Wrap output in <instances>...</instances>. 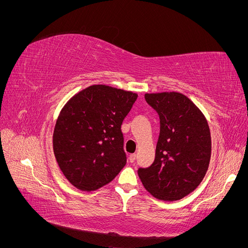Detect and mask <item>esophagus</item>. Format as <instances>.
Instances as JSON below:
<instances>
[{
	"label": "esophagus",
	"instance_id": "34e87169",
	"mask_svg": "<svg viewBox=\"0 0 248 248\" xmlns=\"http://www.w3.org/2000/svg\"><path fill=\"white\" fill-rule=\"evenodd\" d=\"M137 159V154H130L129 155V161L130 162H134Z\"/></svg>",
	"mask_w": 248,
	"mask_h": 248
}]
</instances>
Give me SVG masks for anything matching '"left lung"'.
Segmentation results:
<instances>
[{
    "label": "left lung",
    "instance_id": "1",
    "mask_svg": "<svg viewBox=\"0 0 248 248\" xmlns=\"http://www.w3.org/2000/svg\"><path fill=\"white\" fill-rule=\"evenodd\" d=\"M159 115L160 133L155 159L138 170L145 188L156 199L178 201L201 184L211 158L207 120L188 97L178 92L145 94Z\"/></svg>",
    "mask_w": 248,
    "mask_h": 248
}]
</instances>
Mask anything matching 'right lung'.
<instances>
[{"label":"right lung","mask_w":248,"mask_h":248,"mask_svg":"<svg viewBox=\"0 0 248 248\" xmlns=\"http://www.w3.org/2000/svg\"><path fill=\"white\" fill-rule=\"evenodd\" d=\"M137 98V93L93 85L62 108L52 136L54 153L64 176L78 189H98L125 167L121 125Z\"/></svg>","instance_id":"right-lung-1"}]
</instances>
